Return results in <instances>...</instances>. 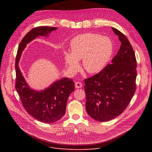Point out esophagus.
Here are the masks:
<instances>
[{"mask_svg":"<svg viewBox=\"0 0 152 152\" xmlns=\"http://www.w3.org/2000/svg\"><path fill=\"white\" fill-rule=\"evenodd\" d=\"M82 86V83L80 82H77L76 83H75V87L76 88H81Z\"/></svg>","mask_w":152,"mask_h":152,"instance_id":"obj_1","label":"esophagus"}]
</instances>
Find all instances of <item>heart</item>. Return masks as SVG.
<instances>
[{
  "mask_svg": "<svg viewBox=\"0 0 152 152\" xmlns=\"http://www.w3.org/2000/svg\"><path fill=\"white\" fill-rule=\"evenodd\" d=\"M71 52L64 51L69 70L75 73L79 69L78 61L82 58V67L89 73L100 72L110 60L113 51L111 40L94 33L80 34L70 42Z\"/></svg>",
  "mask_w": 152,
  "mask_h": 152,
  "instance_id": "heart-1",
  "label": "heart"
}]
</instances>
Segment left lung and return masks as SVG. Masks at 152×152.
Wrapping results in <instances>:
<instances>
[{"instance_id": "obj_1", "label": "left lung", "mask_w": 152, "mask_h": 152, "mask_svg": "<svg viewBox=\"0 0 152 152\" xmlns=\"http://www.w3.org/2000/svg\"><path fill=\"white\" fill-rule=\"evenodd\" d=\"M121 41L120 48L111 62L94 76L84 79L86 110L94 120H111L124 110L136 89L137 60L127 37L112 28Z\"/></svg>"}]
</instances>
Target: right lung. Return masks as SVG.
<instances>
[{
    "mask_svg": "<svg viewBox=\"0 0 152 152\" xmlns=\"http://www.w3.org/2000/svg\"><path fill=\"white\" fill-rule=\"evenodd\" d=\"M57 28L39 26L31 30L18 46L15 59V89L26 112L39 121L52 123L59 120L66 113L70 94L75 90V82L68 77L55 81L42 91L31 89L21 73L18 62L26 45L39 36L48 37Z\"/></svg>",
    "mask_w": 152,
    "mask_h": 152,
    "instance_id": "1",
    "label": "right lung"
}]
</instances>
